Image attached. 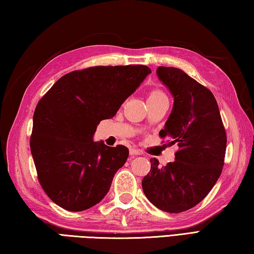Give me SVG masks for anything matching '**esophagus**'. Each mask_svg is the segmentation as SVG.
Masks as SVG:
<instances>
[{"instance_id": "1", "label": "esophagus", "mask_w": 254, "mask_h": 254, "mask_svg": "<svg viewBox=\"0 0 254 254\" xmlns=\"http://www.w3.org/2000/svg\"><path fill=\"white\" fill-rule=\"evenodd\" d=\"M130 154L132 156H137L141 155L142 152L140 150H137V148H130Z\"/></svg>"}]
</instances>
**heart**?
<instances>
[{
    "label": "heart",
    "instance_id": "b5f03b06",
    "mask_svg": "<svg viewBox=\"0 0 254 254\" xmlns=\"http://www.w3.org/2000/svg\"><path fill=\"white\" fill-rule=\"evenodd\" d=\"M160 96H165V94H164V93L161 92V91H153V92L151 93L150 97H160Z\"/></svg>",
    "mask_w": 254,
    "mask_h": 254
}]
</instances>
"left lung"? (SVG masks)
<instances>
[{
	"mask_svg": "<svg viewBox=\"0 0 254 254\" xmlns=\"http://www.w3.org/2000/svg\"><path fill=\"white\" fill-rule=\"evenodd\" d=\"M156 74L174 98L160 136L177 143L180 150L166 166L151 158L142 188L158 209L178 213L195 207L215 186L222 172L227 135L209 89L178 68L158 67Z\"/></svg>",
	"mask_w": 254,
	"mask_h": 254,
	"instance_id": "1",
	"label": "left lung"
}]
</instances>
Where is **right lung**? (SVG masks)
Returning <instances> with one entry per match:
<instances>
[{
	"mask_svg": "<svg viewBox=\"0 0 254 254\" xmlns=\"http://www.w3.org/2000/svg\"><path fill=\"white\" fill-rule=\"evenodd\" d=\"M152 71L147 66H97L64 74L39 100L31 152L47 196L82 211L107 195L128 150L94 142L100 121L111 119Z\"/></svg>",
	"mask_w": 254,
	"mask_h": 254,
	"instance_id": "obj_1",
	"label": "right lung"
}]
</instances>
